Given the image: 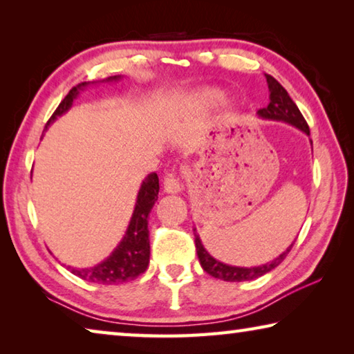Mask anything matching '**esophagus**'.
<instances>
[{
    "instance_id": "1",
    "label": "esophagus",
    "mask_w": 354,
    "mask_h": 354,
    "mask_svg": "<svg viewBox=\"0 0 354 354\" xmlns=\"http://www.w3.org/2000/svg\"><path fill=\"white\" fill-rule=\"evenodd\" d=\"M164 190L167 194H179L183 190V184L176 178L175 173H167L164 178Z\"/></svg>"
}]
</instances>
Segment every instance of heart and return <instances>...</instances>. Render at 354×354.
Here are the masks:
<instances>
[{
    "label": "heart",
    "instance_id": "b5f03b06",
    "mask_svg": "<svg viewBox=\"0 0 354 354\" xmlns=\"http://www.w3.org/2000/svg\"><path fill=\"white\" fill-rule=\"evenodd\" d=\"M220 98H221V92L215 91V88H207V91L201 92L198 95V103L203 106H211L214 103H217Z\"/></svg>",
    "mask_w": 354,
    "mask_h": 354
}]
</instances>
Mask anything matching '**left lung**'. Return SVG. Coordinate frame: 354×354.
<instances>
[{
    "label": "left lung",
    "mask_w": 354,
    "mask_h": 354,
    "mask_svg": "<svg viewBox=\"0 0 354 354\" xmlns=\"http://www.w3.org/2000/svg\"><path fill=\"white\" fill-rule=\"evenodd\" d=\"M266 77L268 84V92H270V97H268L270 98V103H268L267 107H262V109L257 111V115L263 120H272V122L289 123L292 127L298 128L299 131H303L304 134L309 136V127L306 120H304L301 112H299L297 104L293 103L286 88L281 86L273 76L266 75ZM194 231H195L196 254H198L203 270L211 274V277L227 281V283H241V281H251V279L263 277V274L272 272L274 267H278L279 263L286 259V256L289 254L293 243H295V241H293L289 247H287L278 257H274L272 262L262 263V266H257V267H237V266H230V263L220 262L215 259L214 256L209 254L207 250L203 247L201 239L198 234H196V230Z\"/></svg>",
    "instance_id": "left-lung-1"
}]
</instances>
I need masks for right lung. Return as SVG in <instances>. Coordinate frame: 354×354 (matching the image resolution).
<instances>
[{
  "instance_id": "obj_1",
  "label": "right lung",
  "mask_w": 354,
  "mask_h": 354,
  "mask_svg": "<svg viewBox=\"0 0 354 354\" xmlns=\"http://www.w3.org/2000/svg\"><path fill=\"white\" fill-rule=\"evenodd\" d=\"M122 76H111L104 80L106 82L118 81ZM91 82H81L76 87L71 88L67 97H65L57 109L53 113L51 118L48 120L46 128L51 123H55L57 117L64 115L67 112L73 101L77 98V95L86 88ZM93 84V82H92ZM159 194V178L156 173H149V175L143 179V183L139 189L136 200V207L133 212V217L128 225V230L117 248L101 261L97 266L91 268H75L67 267L68 270L80 277L82 279L88 281V283L97 284H122L127 281L136 279L139 274L148 268L149 263V231H148V215L151 212L156 200H158Z\"/></svg>"
}]
</instances>
